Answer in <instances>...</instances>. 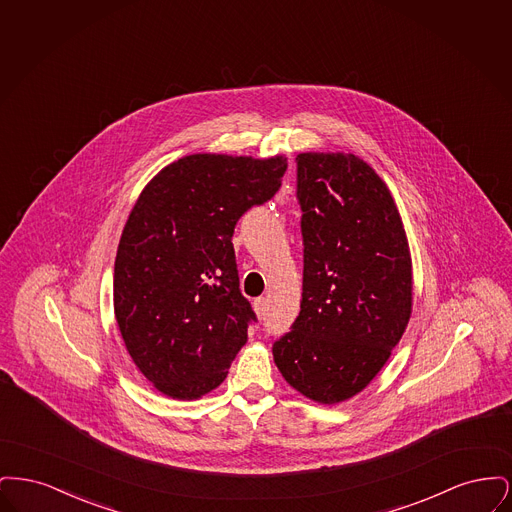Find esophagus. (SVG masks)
<instances>
[{
	"mask_svg": "<svg viewBox=\"0 0 512 512\" xmlns=\"http://www.w3.org/2000/svg\"><path fill=\"white\" fill-rule=\"evenodd\" d=\"M268 301L265 297H259V299H255V303H253V309H255V313H257V317H263L265 313H267Z\"/></svg>",
	"mask_w": 512,
	"mask_h": 512,
	"instance_id": "obj_1",
	"label": "esophagus"
}]
</instances>
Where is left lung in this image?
<instances>
[{"instance_id": "1", "label": "left lung", "mask_w": 512, "mask_h": 512, "mask_svg": "<svg viewBox=\"0 0 512 512\" xmlns=\"http://www.w3.org/2000/svg\"><path fill=\"white\" fill-rule=\"evenodd\" d=\"M297 197L301 311L272 357L293 390L336 405L365 390L407 330L411 249L390 188L353 153H299Z\"/></svg>"}]
</instances>
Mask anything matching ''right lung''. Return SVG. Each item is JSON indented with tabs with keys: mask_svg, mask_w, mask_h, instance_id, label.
I'll list each match as a JSON object with an SVG mask.
<instances>
[{
	"mask_svg": "<svg viewBox=\"0 0 512 512\" xmlns=\"http://www.w3.org/2000/svg\"><path fill=\"white\" fill-rule=\"evenodd\" d=\"M284 155L194 153L157 172L122 228L113 307L134 365L163 395L217 390L255 315L240 292L232 234L278 192Z\"/></svg>",
	"mask_w": 512,
	"mask_h": 512,
	"instance_id": "1",
	"label": "right lung"
}]
</instances>
